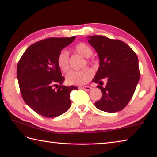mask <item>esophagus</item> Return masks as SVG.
Masks as SVG:
<instances>
[{
    "mask_svg": "<svg viewBox=\"0 0 157 157\" xmlns=\"http://www.w3.org/2000/svg\"><path fill=\"white\" fill-rule=\"evenodd\" d=\"M81 89H83V90H85L86 91H90L92 90V87H91L90 86H82Z\"/></svg>",
    "mask_w": 157,
    "mask_h": 157,
    "instance_id": "34e87169",
    "label": "esophagus"
}]
</instances>
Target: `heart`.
I'll list each match as a JSON object with an SVG mask.
<instances>
[{
  "mask_svg": "<svg viewBox=\"0 0 157 157\" xmlns=\"http://www.w3.org/2000/svg\"><path fill=\"white\" fill-rule=\"evenodd\" d=\"M73 51L85 58H89L92 55L93 50L89 44L85 42H79L74 46ZM86 62L90 63V59ZM57 64L60 71L66 72L69 70V56L67 51H62L58 53ZM93 76L92 72L89 69H84L79 71H71L66 75V82L71 85H82L90 81Z\"/></svg>",
  "mask_w": 157,
  "mask_h": 157,
  "instance_id": "heart-1",
  "label": "heart"
}]
</instances>
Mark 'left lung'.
<instances>
[{"label":"left lung","mask_w":157,"mask_h":157,"mask_svg":"<svg viewBox=\"0 0 157 157\" xmlns=\"http://www.w3.org/2000/svg\"><path fill=\"white\" fill-rule=\"evenodd\" d=\"M88 41L100 60L92 82L101 85L104 79L107 80L105 87L97 85L103 95L95 106L109 113L121 111L132 99L140 79L136 53L125 42L101 35L89 36Z\"/></svg>","instance_id":"left-lung-1"}]
</instances>
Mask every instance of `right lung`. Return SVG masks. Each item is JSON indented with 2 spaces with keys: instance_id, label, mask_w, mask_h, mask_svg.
Listing matches in <instances>:
<instances>
[{
  "instance_id": "right-lung-1",
  "label": "right lung",
  "mask_w": 157,
  "mask_h": 157,
  "mask_svg": "<svg viewBox=\"0 0 157 157\" xmlns=\"http://www.w3.org/2000/svg\"><path fill=\"white\" fill-rule=\"evenodd\" d=\"M75 36L47 38L32 44L19 60L17 76L22 99L32 109L46 118L66 112L71 92L78 89L63 86L65 78L57 64L58 53Z\"/></svg>"
}]
</instances>
